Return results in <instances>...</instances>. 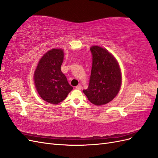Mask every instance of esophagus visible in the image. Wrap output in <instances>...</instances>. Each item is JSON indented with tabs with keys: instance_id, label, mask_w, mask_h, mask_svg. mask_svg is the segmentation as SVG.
Here are the masks:
<instances>
[{
	"instance_id": "1",
	"label": "esophagus",
	"mask_w": 158,
	"mask_h": 158,
	"mask_svg": "<svg viewBox=\"0 0 158 158\" xmlns=\"http://www.w3.org/2000/svg\"><path fill=\"white\" fill-rule=\"evenodd\" d=\"M76 88L78 89H82V85H81V84H78L77 86L76 87Z\"/></svg>"
}]
</instances>
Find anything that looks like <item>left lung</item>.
<instances>
[{
  "mask_svg": "<svg viewBox=\"0 0 158 158\" xmlns=\"http://www.w3.org/2000/svg\"><path fill=\"white\" fill-rule=\"evenodd\" d=\"M90 51L92 71L88 88L83 92L91 103L98 106L111 102L117 95L121 86V73L118 62L107 49L92 46Z\"/></svg>",
  "mask_w": 158,
  "mask_h": 158,
  "instance_id": "1",
  "label": "left lung"
}]
</instances>
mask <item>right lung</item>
I'll list each match as a JSON object with an SVG mask.
<instances>
[{
  "label": "right lung",
  "mask_w": 158,
  "mask_h": 158,
  "mask_svg": "<svg viewBox=\"0 0 158 158\" xmlns=\"http://www.w3.org/2000/svg\"><path fill=\"white\" fill-rule=\"evenodd\" d=\"M63 59V49L49 50L41 57L33 76L38 94L51 104L63 102L73 89L60 69Z\"/></svg>",
  "instance_id": "add662e5"
}]
</instances>
